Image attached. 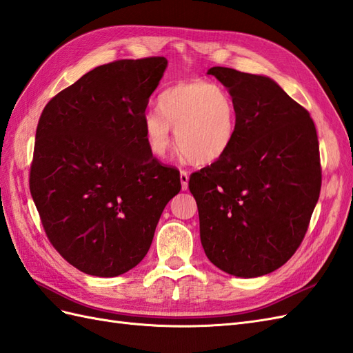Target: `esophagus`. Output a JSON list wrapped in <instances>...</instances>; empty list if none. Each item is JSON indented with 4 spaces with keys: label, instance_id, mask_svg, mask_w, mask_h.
Here are the masks:
<instances>
[{
    "label": "esophagus",
    "instance_id": "1",
    "mask_svg": "<svg viewBox=\"0 0 353 353\" xmlns=\"http://www.w3.org/2000/svg\"><path fill=\"white\" fill-rule=\"evenodd\" d=\"M188 182H189L188 171L182 170V171H180V183H182V189H183V191H186V189H188Z\"/></svg>",
    "mask_w": 353,
    "mask_h": 353
}]
</instances>
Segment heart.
<instances>
[{"instance_id": "heart-1", "label": "heart", "mask_w": 353, "mask_h": 353, "mask_svg": "<svg viewBox=\"0 0 353 353\" xmlns=\"http://www.w3.org/2000/svg\"><path fill=\"white\" fill-rule=\"evenodd\" d=\"M157 110L143 116L144 140L153 157L162 158L171 146V128L176 146L186 161L207 165L225 157L239 130V104L228 88L194 80L162 90Z\"/></svg>"}]
</instances>
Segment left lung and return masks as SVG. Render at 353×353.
<instances>
[{
	"label": "left lung",
	"instance_id": "1",
	"mask_svg": "<svg viewBox=\"0 0 353 353\" xmlns=\"http://www.w3.org/2000/svg\"><path fill=\"white\" fill-rule=\"evenodd\" d=\"M234 94L239 130L225 157L189 177L207 258L237 277L282 267L300 248L319 200L313 119L274 80L213 67Z\"/></svg>",
	"mask_w": 353,
	"mask_h": 353
}]
</instances>
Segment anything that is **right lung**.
<instances>
[{
  "label": "right lung",
  "instance_id": "1",
  "mask_svg": "<svg viewBox=\"0 0 353 353\" xmlns=\"http://www.w3.org/2000/svg\"><path fill=\"white\" fill-rule=\"evenodd\" d=\"M164 57L89 71L44 107L30 191L52 246L77 270L114 277L146 256L180 174L152 155L143 116Z\"/></svg>",
  "mask_w": 353,
  "mask_h": 353
}]
</instances>
